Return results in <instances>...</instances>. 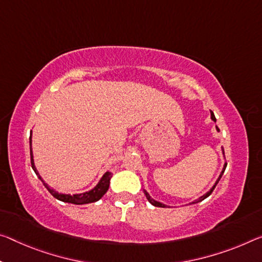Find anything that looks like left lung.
<instances>
[{"label": "left lung", "mask_w": 262, "mask_h": 262, "mask_svg": "<svg viewBox=\"0 0 262 262\" xmlns=\"http://www.w3.org/2000/svg\"><path fill=\"white\" fill-rule=\"evenodd\" d=\"M211 119H212L213 121H215V116H214V114H213V112H211ZM217 130L219 132V128H218V127H217ZM223 154H224V149H223ZM226 165H227V164L225 163V165H224V169H223V171H222V173H221V176H219V178H218V180H217V182H215V184L212 186V189H211V190H210L209 192H207V193H205L204 196H202L201 198H199L198 201L193 202V204H194V203H198V202L203 201V199H205L206 197H209L210 194L212 193V191L214 190L215 185H217V184H218V182L221 181V178H222V176H223V173H224V171H225V169H226ZM144 193H146V197H147V199H148V201H149V203H150V204H152L154 206H157V207H167V205H164V204H162V203H160V202H156V201H154V199H151V198H150V196H149L148 192H146V191H144Z\"/></svg>", "instance_id": "8db88e82"}]
</instances>
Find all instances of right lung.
I'll return each instance as SVG.
<instances>
[{
	"instance_id": "right-lung-1",
	"label": "right lung",
	"mask_w": 262,
	"mask_h": 262,
	"mask_svg": "<svg viewBox=\"0 0 262 262\" xmlns=\"http://www.w3.org/2000/svg\"><path fill=\"white\" fill-rule=\"evenodd\" d=\"M30 157H31V167L32 169L35 170L36 175L39 177V180L43 182V184L45 188L48 189V191L50 193L52 194L53 197L57 198L58 201H61V202H65V203H72V204H89V203H94L100 199L103 194L107 192V190L110 188V181H111V177L113 173L112 172H106L105 175L102 176V178L99 182L98 185L95 186L94 189H92L89 192H84V193H79V194H63V193H58L56 192L53 189H50V186L44 183V181L41 180V177L39 176L38 171H37L36 168H35V164H34V157H32V150H31V135H30Z\"/></svg>"
}]
</instances>
